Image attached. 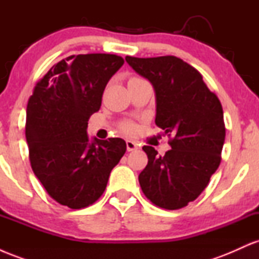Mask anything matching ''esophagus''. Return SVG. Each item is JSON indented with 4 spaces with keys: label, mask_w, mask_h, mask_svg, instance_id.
Wrapping results in <instances>:
<instances>
[{
    "label": "esophagus",
    "mask_w": 259,
    "mask_h": 259,
    "mask_svg": "<svg viewBox=\"0 0 259 259\" xmlns=\"http://www.w3.org/2000/svg\"><path fill=\"white\" fill-rule=\"evenodd\" d=\"M138 148H139V146H138V144H136V142L132 141V140H126V150L129 151V152L138 150Z\"/></svg>",
    "instance_id": "esophagus-1"
}]
</instances>
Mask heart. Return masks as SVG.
<instances>
[{"mask_svg": "<svg viewBox=\"0 0 259 259\" xmlns=\"http://www.w3.org/2000/svg\"><path fill=\"white\" fill-rule=\"evenodd\" d=\"M135 79H139V78H130L129 81H132V80H135ZM121 129H123L124 132L127 134H133L136 130V126H135V124L132 123V121H125V123L121 124Z\"/></svg>", "mask_w": 259, "mask_h": 259, "instance_id": "1", "label": "heart"}]
</instances>
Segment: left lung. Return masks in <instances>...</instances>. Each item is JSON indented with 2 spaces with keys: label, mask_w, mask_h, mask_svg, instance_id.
I'll list each match as a JSON object with an SVG mask.
<instances>
[{
  "label": "left lung",
  "mask_w": 259,
  "mask_h": 259,
  "mask_svg": "<svg viewBox=\"0 0 259 259\" xmlns=\"http://www.w3.org/2000/svg\"><path fill=\"white\" fill-rule=\"evenodd\" d=\"M125 61L153 85L156 125L173 136L164 156L142 147L148 163L139 175L140 186L156 206L179 209L201 195L221 164L225 140L222 103L200 72L175 56H126Z\"/></svg>",
  "instance_id": "8db88e82"
}]
</instances>
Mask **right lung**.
<instances>
[{
  "label": "right lung",
  "mask_w": 259,
  "mask_h": 259,
  "mask_svg": "<svg viewBox=\"0 0 259 259\" xmlns=\"http://www.w3.org/2000/svg\"><path fill=\"white\" fill-rule=\"evenodd\" d=\"M124 59L89 53L62 59L35 86L25 136L32 171L55 201L72 209L96 202L126 151L123 139L90 142L86 129Z\"/></svg>",
  "instance_id": "add662e5"
}]
</instances>
